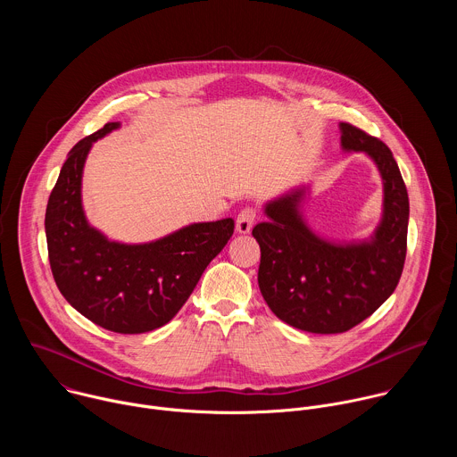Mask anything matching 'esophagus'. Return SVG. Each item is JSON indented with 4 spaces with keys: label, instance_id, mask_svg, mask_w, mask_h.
I'll return each instance as SVG.
<instances>
[{
    "label": "esophagus",
    "instance_id": "1",
    "mask_svg": "<svg viewBox=\"0 0 457 457\" xmlns=\"http://www.w3.org/2000/svg\"><path fill=\"white\" fill-rule=\"evenodd\" d=\"M256 215H258L256 208H253V206L244 208V210L237 215V231H238V233H244V235L249 233L251 228H253V224H254V220H256Z\"/></svg>",
    "mask_w": 457,
    "mask_h": 457
}]
</instances>
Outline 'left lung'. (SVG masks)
Listing matches in <instances>:
<instances>
[{
	"instance_id": "obj_1",
	"label": "left lung",
	"mask_w": 457,
	"mask_h": 457,
	"mask_svg": "<svg viewBox=\"0 0 457 457\" xmlns=\"http://www.w3.org/2000/svg\"><path fill=\"white\" fill-rule=\"evenodd\" d=\"M340 128L342 146L370 155L383 179V220L372 240L335 245L318 238L298 215L303 189L268 204L270 220L253 228L260 293L282 321L316 335L345 333L369 318L395 293L407 256L409 195L393 152L351 122Z\"/></svg>"
}]
</instances>
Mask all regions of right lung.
Returning a JSON list of instances; mask_svg holds the SVG:
<instances>
[{
	"label": "right lung",
	"mask_w": 457,
	"mask_h": 457,
	"mask_svg": "<svg viewBox=\"0 0 457 457\" xmlns=\"http://www.w3.org/2000/svg\"><path fill=\"white\" fill-rule=\"evenodd\" d=\"M108 122L81 139L64 161L48 197L45 231L50 270L67 302L103 329L141 335L168 323L233 235V219L191 224L157 242H108L81 208V173Z\"/></svg>",
	"instance_id": "obj_1"
}]
</instances>
